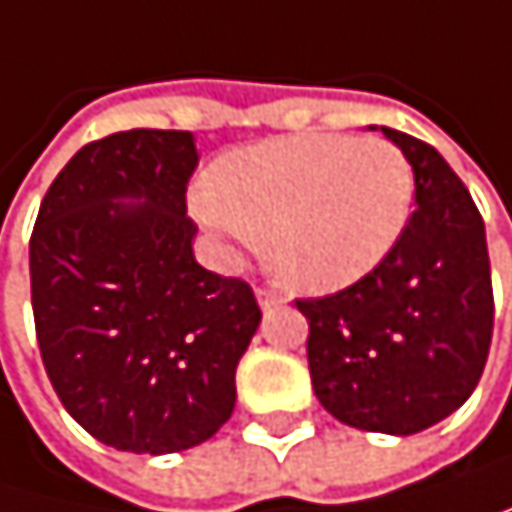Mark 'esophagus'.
<instances>
[{"instance_id": "34e87169", "label": "esophagus", "mask_w": 512, "mask_h": 512, "mask_svg": "<svg viewBox=\"0 0 512 512\" xmlns=\"http://www.w3.org/2000/svg\"><path fill=\"white\" fill-rule=\"evenodd\" d=\"M258 303H261L264 309H273V306H279V303H288V297L279 294V291H273V288H258Z\"/></svg>"}]
</instances>
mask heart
I'll use <instances>...</instances> for the list:
<instances>
[{
    "instance_id": "1",
    "label": "heart",
    "mask_w": 512,
    "mask_h": 512,
    "mask_svg": "<svg viewBox=\"0 0 512 512\" xmlns=\"http://www.w3.org/2000/svg\"><path fill=\"white\" fill-rule=\"evenodd\" d=\"M413 166L394 142L306 133L230 151L194 218L227 261L264 248L285 279L334 291L370 273L410 218Z\"/></svg>"
}]
</instances>
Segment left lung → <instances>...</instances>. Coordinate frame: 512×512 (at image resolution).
I'll list each match as a JSON object with an SVG mask.
<instances>
[{
  "instance_id": "1",
  "label": "left lung",
  "mask_w": 512,
  "mask_h": 512,
  "mask_svg": "<svg viewBox=\"0 0 512 512\" xmlns=\"http://www.w3.org/2000/svg\"><path fill=\"white\" fill-rule=\"evenodd\" d=\"M416 175V212L355 285L297 300L309 376L343 425L416 434L477 388L495 327L486 224L464 181L428 142L382 127Z\"/></svg>"
}]
</instances>
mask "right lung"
<instances>
[{
	"instance_id": "add662e5",
	"label": "right lung",
	"mask_w": 512,
	"mask_h": 512,
	"mask_svg": "<svg viewBox=\"0 0 512 512\" xmlns=\"http://www.w3.org/2000/svg\"><path fill=\"white\" fill-rule=\"evenodd\" d=\"M197 163L188 130L96 139L51 181L29 236L48 379L69 416L121 452L209 440L233 413L236 364L261 324L248 282L194 258L185 194Z\"/></svg>"
}]
</instances>
